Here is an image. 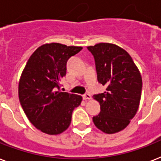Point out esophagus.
Returning a JSON list of instances; mask_svg holds the SVG:
<instances>
[{
    "label": "esophagus",
    "mask_w": 161,
    "mask_h": 161,
    "mask_svg": "<svg viewBox=\"0 0 161 161\" xmlns=\"http://www.w3.org/2000/svg\"><path fill=\"white\" fill-rule=\"evenodd\" d=\"M83 97L84 100H90V99H92V96L89 93H85Z\"/></svg>",
    "instance_id": "obj_1"
}]
</instances>
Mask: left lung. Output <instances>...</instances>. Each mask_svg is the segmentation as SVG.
<instances>
[{
  "label": "left lung",
  "mask_w": 161,
  "mask_h": 161,
  "mask_svg": "<svg viewBox=\"0 0 161 161\" xmlns=\"http://www.w3.org/2000/svg\"><path fill=\"white\" fill-rule=\"evenodd\" d=\"M87 49L95 59L97 81L106 92L94 95L101 112L92 117L94 125L107 134L123 130L135 117L141 101L142 78L130 54L121 47L99 43Z\"/></svg>",
  "instance_id": "8db88e82"
}]
</instances>
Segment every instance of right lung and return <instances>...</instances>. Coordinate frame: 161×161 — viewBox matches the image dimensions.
Instances as JSON below:
<instances>
[{
  "label": "right lung",
  "mask_w": 161,
  "mask_h": 161,
  "mask_svg": "<svg viewBox=\"0 0 161 161\" xmlns=\"http://www.w3.org/2000/svg\"><path fill=\"white\" fill-rule=\"evenodd\" d=\"M82 47L50 43L40 46L26 64L19 82V99L29 121L42 132L58 135L69 128L82 97L60 91L66 64Z\"/></svg>",
  "instance_id": "add662e5"
}]
</instances>
